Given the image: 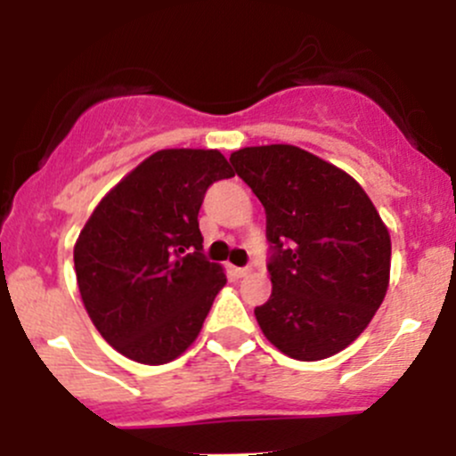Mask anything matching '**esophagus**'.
Segmentation results:
<instances>
[{
  "label": "esophagus",
  "instance_id": "esophagus-1",
  "mask_svg": "<svg viewBox=\"0 0 456 456\" xmlns=\"http://www.w3.org/2000/svg\"><path fill=\"white\" fill-rule=\"evenodd\" d=\"M232 273H233V277L242 279V277H247L248 273H251V268H248V266H233Z\"/></svg>",
  "mask_w": 456,
  "mask_h": 456
}]
</instances>
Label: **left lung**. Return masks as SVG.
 <instances>
[{"label": "left lung", "mask_w": 456, "mask_h": 456, "mask_svg": "<svg viewBox=\"0 0 456 456\" xmlns=\"http://www.w3.org/2000/svg\"><path fill=\"white\" fill-rule=\"evenodd\" d=\"M229 162L266 209L273 294L255 307L259 327L288 357H331L381 307L387 227L350 175L292 144L240 149Z\"/></svg>", "instance_id": "obj_1"}]
</instances>
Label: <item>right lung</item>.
Listing matches in <instances>:
<instances>
[{
	"mask_svg": "<svg viewBox=\"0 0 456 456\" xmlns=\"http://www.w3.org/2000/svg\"><path fill=\"white\" fill-rule=\"evenodd\" d=\"M233 177L214 149H164L118 182L75 242L79 294L103 339L138 363L177 359L227 277L203 255L199 209Z\"/></svg>",
	"mask_w": 456,
	"mask_h": 456,
	"instance_id": "obj_1",
	"label": "right lung"
}]
</instances>
